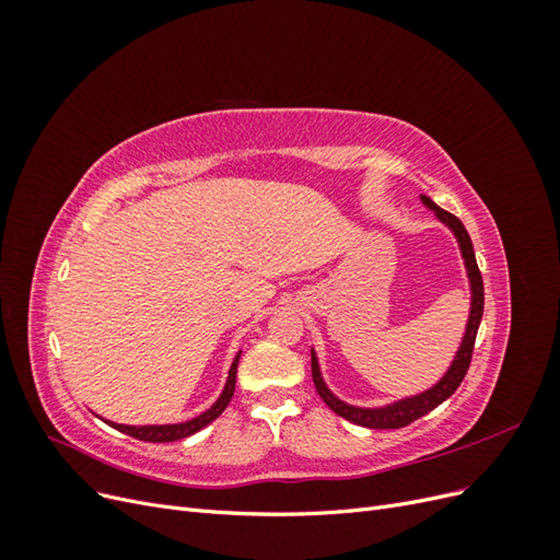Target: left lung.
<instances>
[{
  "label": "left lung",
  "instance_id": "1",
  "mask_svg": "<svg viewBox=\"0 0 560 560\" xmlns=\"http://www.w3.org/2000/svg\"><path fill=\"white\" fill-rule=\"evenodd\" d=\"M420 198L455 233L457 243H460V252H463L465 268H467V276H469V287H471V308H469V319H467L463 343H460V348H457L455 360L448 366L446 374L442 376V381L432 385L430 389H425V393L399 399L395 404L381 406V409H362V406H350V404H346V401H341V399L331 395V389L327 387V383L322 381L315 350H311L313 383H315V389H317V395L322 397V401H325L334 413L354 422V425L371 428V430H397V428L411 425L413 420H418L425 413H430L432 409H436L439 404L446 401L455 393V389L460 387V383L467 374V369H469V362H471L474 341H477V331H479L481 315H483V280H481V270L477 266V257H474V247H471L467 229L463 226L460 219H457L451 212H446V210H442L439 206H434V202L428 196H420Z\"/></svg>",
  "mask_w": 560,
  "mask_h": 560
}]
</instances>
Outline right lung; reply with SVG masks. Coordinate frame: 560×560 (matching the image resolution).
Listing matches in <instances>:
<instances>
[{
	"mask_svg": "<svg viewBox=\"0 0 560 560\" xmlns=\"http://www.w3.org/2000/svg\"><path fill=\"white\" fill-rule=\"evenodd\" d=\"M238 360H241V352L235 354V360L229 369V378H226V385H224V393L219 395V399L210 406V409L206 413H200L191 420L186 422H177V425H118V422H109V425L118 432L124 434H130L135 439H140V442H154V444H163V442H179V439L184 436H191L196 434L198 430H202L206 425H210V422L214 418L222 416V411L229 406L231 397H233V389H235V371H238Z\"/></svg>",
	"mask_w": 560,
	"mask_h": 560,
	"instance_id": "obj_1",
	"label": "right lung"
}]
</instances>
